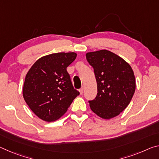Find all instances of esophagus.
Segmentation results:
<instances>
[{
  "mask_svg": "<svg viewBox=\"0 0 159 159\" xmlns=\"http://www.w3.org/2000/svg\"><path fill=\"white\" fill-rule=\"evenodd\" d=\"M84 86H82V88L81 89H80V90H79V92H80V94H83V93H84Z\"/></svg>",
  "mask_w": 159,
  "mask_h": 159,
  "instance_id": "34e87169",
  "label": "esophagus"
}]
</instances>
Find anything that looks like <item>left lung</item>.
I'll return each instance as SVG.
<instances>
[{
    "label": "left lung",
    "mask_w": 159,
    "mask_h": 159,
    "mask_svg": "<svg viewBox=\"0 0 159 159\" xmlns=\"http://www.w3.org/2000/svg\"><path fill=\"white\" fill-rule=\"evenodd\" d=\"M94 69L98 93L89 101L92 111L100 117H117L128 106L136 89L134 71L122 58L106 49L86 53Z\"/></svg>",
    "instance_id": "8db88e82"
}]
</instances>
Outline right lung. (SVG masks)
I'll list each match as a JSON object with an SVG mask.
<instances>
[{"mask_svg":"<svg viewBox=\"0 0 159 159\" xmlns=\"http://www.w3.org/2000/svg\"><path fill=\"white\" fill-rule=\"evenodd\" d=\"M75 52H59L37 59L25 76L22 95L30 110L45 122L61 117L79 92L74 89L66 68Z\"/></svg>","mask_w":159,"mask_h":159,"instance_id":"add662e5","label":"right lung"}]
</instances>
